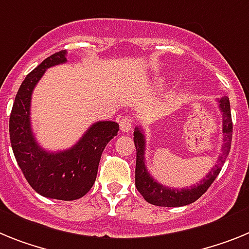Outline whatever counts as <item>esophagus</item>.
I'll return each mask as SVG.
<instances>
[{"label": "esophagus", "mask_w": 249, "mask_h": 249, "mask_svg": "<svg viewBox=\"0 0 249 249\" xmlns=\"http://www.w3.org/2000/svg\"><path fill=\"white\" fill-rule=\"evenodd\" d=\"M119 125H120V130L123 133H129L131 130V126H133V120L129 116H123L119 122Z\"/></svg>", "instance_id": "esophagus-1"}]
</instances>
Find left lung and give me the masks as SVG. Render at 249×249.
<instances>
[{
	"mask_svg": "<svg viewBox=\"0 0 249 249\" xmlns=\"http://www.w3.org/2000/svg\"><path fill=\"white\" fill-rule=\"evenodd\" d=\"M222 118H223V148L222 154L218 158L215 166H213L211 172L205 176L202 181L194 184L190 188H169L158 183L153 177L149 174L145 166V137L140 127H135L134 130V144L137 148V165H135V187L138 192L144 196V199L150 204L159 205V207H183L190 203L196 202L198 198L207 192L211 184L220 173L222 165L226 161L227 157L231 150L232 144V115H231V104L227 96L218 99Z\"/></svg>",
	"mask_w": 249,
	"mask_h": 249,
	"instance_id": "left-lung-1",
	"label": "left lung"
}]
</instances>
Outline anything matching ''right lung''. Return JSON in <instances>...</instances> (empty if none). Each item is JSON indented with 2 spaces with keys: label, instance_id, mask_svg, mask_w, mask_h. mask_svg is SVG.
<instances>
[{
  "label": "right lung",
  "instance_id": "obj_1",
  "mask_svg": "<svg viewBox=\"0 0 249 249\" xmlns=\"http://www.w3.org/2000/svg\"><path fill=\"white\" fill-rule=\"evenodd\" d=\"M66 53L62 50L49 56L25 77L10 115V140L17 164L32 189L46 198L75 200L94 185L101 154L118 135L119 124L95 123L68 150L50 153L38 145L30 120L32 91L47 69L68 61Z\"/></svg>",
  "mask_w": 249,
  "mask_h": 249
}]
</instances>
